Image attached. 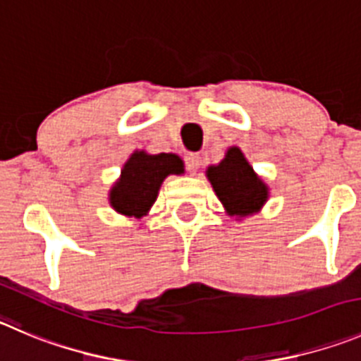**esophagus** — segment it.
<instances>
[{"label": "esophagus", "instance_id": "esophagus-1", "mask_svg": "<svg viewBox=\"0 0 361 361\" xmlns=\"http://www.w3.org/2000/svg\"><path fill=\"white\" fill-rule=\"evenodd\" d=\"M201 161H203V160H201L200 153H187V157H185V164H187V167L190 171L200 169Z\"/></svg>", "mask_w": 361, "mask_h": 361}]
</instances>
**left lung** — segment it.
Masks as SVG:
<instances>
[{
    "label": "left lung",
    "mask_w": 361,
    "mask_h": 361,
    "mask_svg": "<svg viewBox=\"0 0 361 361\" xmlns=\"http://www.w3.org/2000/svg\"><path fill=\"white\" fill-rule=\"evenodd\" d=\"M207 176L215 194L231 215H249L258 212L267 201V187L255 174L238 147L228 149L219 165L208 167Z\"/></svg>",
    "instance_id": "left-lung-1"
}]
</instances>
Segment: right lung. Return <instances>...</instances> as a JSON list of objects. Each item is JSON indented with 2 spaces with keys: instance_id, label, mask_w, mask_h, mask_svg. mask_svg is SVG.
Masks as SVG:
<instances>
[{
  "instance_id": "add662e5",
  "label": "right lung",
  "mask_w": 361,
  "mask_h": 361,
  "mask_svg": "<svg viewBox=\"0 0 361 361\" xmlns=\"http://www.w3.org/2000/svg\"><path fill=\"white\" fill-rule=\"evenodd\" d=\"M180 173H183V161L176 154L137 151L124 164L121 180L110 192V203L119 214L142 217L157 200L165 176Z\"/></svg>"
}]
</instances>
